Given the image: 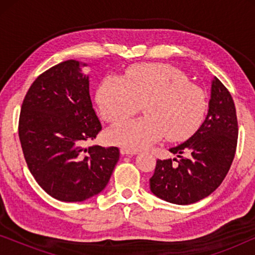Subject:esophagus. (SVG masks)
Listing matches in <instances>:
<instances>
[{
	"label": "esophagus",
	"mask_w": 255,
	"mask_h": 255,
	"mask_svg": "<svg viewBox=\"0 0 255 255\" xmlns=\"http://www.w3.org/2000/svg\"><path fill=\"white\" fill-rule=\"evenodd\" d=\"M121 154H123V155H133V154H137V151H132V149L122 147L121 148Z\"/></svg>",
	"instance_id": "34e87169"
}]
</instances>
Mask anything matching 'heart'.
Listing matches in <instances>:
<instances>
[{
    "instance_id": "1",
    "label": "heart",
    "mask_w": 255,
    "mask_h": 255,
    "mask_svg": "<svg viewBox=\"0 0 255 255\" xmlns=\"http://www.w3.org/2000/svg\"><path fill=\"white\" fill-rule=\"evenodd\" d=\"M101 115L111 124L123 123L144 104L145 117L117 125L108 131V140L137 151L163 135L169 141L190 137L203 120L207 96L186 74L163 64L132 66L124 78L109 75L96 95Z\"/></svg>"
}]
</instances>
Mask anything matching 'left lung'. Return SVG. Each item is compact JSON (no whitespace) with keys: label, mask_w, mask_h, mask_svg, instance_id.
I'll return each mask as SVG.
<instances>
[{"label":"left lung","mask_w":255,"mask_h":255,"mask_svg":"<svg viewBox=\"0 0 255 255\" xmlns=\"http://www.w3.org/2000/svg\"><path fill=\"white\" fill-rule=\"evenodd\" d=\"M237 139L235 102L226 87L215 78L204 122L187 141L169 149L179 160L158 159L149 179L151 191L163 201L180 205L203 200L225 179L235 158Z\"/></svg>","instance_id":"1"}]
</instances>
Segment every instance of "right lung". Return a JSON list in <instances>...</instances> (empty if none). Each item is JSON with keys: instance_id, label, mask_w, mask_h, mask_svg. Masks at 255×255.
<instances>
[{"instance_id": "add662e5", "label": "right lung", "mask_w": 255, "mask_h": 255, "mask_svg": "<svg viewBox=\"0 0 255 255\" xmlns=\"http://www.w3.org/2000/svg\"><path fill=\"white\" fill-rule=\"evenodd\" d=\"M83 66L67 60L40 74L27 90L19 115L26 165L37 183L61 202H82L101 193L120 160L115 146L85 148L102 127Z\"/></svg>"}]
</instances>
